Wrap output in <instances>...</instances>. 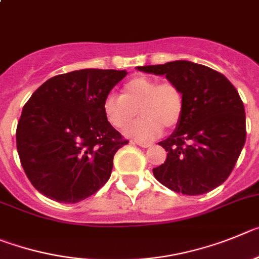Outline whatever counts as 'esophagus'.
Wrapping results in <instances>:
<instances>
[{"mask_svg": "<svg viewBox=\"0 0 259 259\" xmlns=\"http://www.w3.org/2000/svg\"><path fill=\"white\" fill-rule=\"evenodd\" d=\"M135 144H138V146L143 147V148H147V147L152 146V144L148 143V142H141V141H137V142H135Z\"/></svg>", "mask_w": 259, "mask_h": 259, "instance_id": "esophagus-1", "label": "esophagus"}]
</instances>
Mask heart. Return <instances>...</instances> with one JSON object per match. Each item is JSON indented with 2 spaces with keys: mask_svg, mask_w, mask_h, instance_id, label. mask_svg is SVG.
I'll return each instance as SVG.
<instances>
[{
  "mask_svg": "<svg viewBox=\"0 0 259 259\" xmlns=\"http://www.w3.org/2000/svg\"><path fill=\"white\" fill-rule=\"evenodd\" d=\"M103 111L107 121L116 129L132 122L138 111L142 118L130 125L125 135L138 141H152L162 134L164 127L171 129L179 124L185 112V97L176 83L137 76L125 82L121 95H107Z\"/></svg>",
  "mask_w": 259,
  "mask_h": 259,
  "instance_id": "b5f03b06",
  "label": "heart"
}]
</instances>
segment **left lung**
<instances>
[{"instance_id":"left-lung-1","label":"left lung","mask_w":259,"mask_h":259,"mask_svg":"<svg viewBox=\"0 0 259 259\" xmlns=\"http://www.w3.org/2000/svg\"><path fill=\"white\" fill-rule=\"evenodd\" d=\"M138 71L165 76L185 97V112L169 138L160 142L166 161L153 167L161 185L183 195H202L231 174L245 144V109L235 86L202 64L176 60Z\"/></svg>"}]
</instances>
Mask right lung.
Here are the masks:
<instances>
[{"label": "right lung", "instance_id": "right-lung-1", "mask_svg": "<svg viewBox=\"0 0 259 259\" xmlns=\"http://www.w3.org/2000/svg\"><path fill=\"white\" fill-rule=\"evenodd\" d=\"M126 71L80 69L49 78L23 107L16 127L20 162L37 191L73 204L106 185L113 156L127 143L103 102Z\"/></svg>", "mask_w": 259, "mask_h": 259}]
</instances>
